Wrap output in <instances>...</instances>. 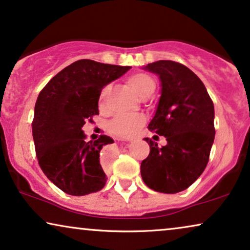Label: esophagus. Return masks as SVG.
<instances>
[{"label":"esophagus","instance_id":"34e87169","mask_svg":"<svg viewBox=\"0 0 250 250\" xmlns=\"http://www.w3.org/2000/svg\"><path fill=\"white\" fill-rule=\"evenodd\" d=\"M116 152H118V151H116V146L114 144L107 145V146H105V147H104V153H105V154L114 155Z\"/></svg>","mask_w":250,"mask_h":250}]
</instances>
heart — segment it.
Segmentation results:
<instances>
[{"label":"heart","mask_w":250,"mask_h":250,"mask_svg":"<svg viewBox=\"0 0 250 250\" xmlns=\"http://www.w3.org/2000/svg\"><path fill=\"white\" fill-rule=\"evenodd\" d=\"M128 85L141 98H147L153 94L155 89V82L151 75L146 73H134L127 79ZM108 92V86H104L99 94V106L104 107L106 95ZM145 123V116L143 114H125L118 115L109 122L108 129L113 135L118 137H132L139 128Z\"/></svg>","instance_id":"obj_1"}]
</instances>
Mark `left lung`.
Listing matches in <instances>:
<instances>
[{"mask_svg":"<svg viewBox=\"0 0 250 250\" xmlns=\"http://www.w3.org/2000/svg\"><path fill=\"white\" fill-rule=\"evenodd\" d=\"M144 69L161 82L148 129L165 136L167 145L159 147L145 138L149 154L142 161V178L149 188L174 194L191 186L208 164L215 138L214 103L201 80L179 62L158 61Z\"/></svg>","mask_w":250,"mask_h":250,"instance_id":"1","label":"left lung"}]
</instances>
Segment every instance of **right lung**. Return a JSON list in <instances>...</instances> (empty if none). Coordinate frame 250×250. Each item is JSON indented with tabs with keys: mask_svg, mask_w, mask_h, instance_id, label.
<instances>
[{
	"mask_svg": "<svg viewBox=\"0 0 250 250\" xmlns=\"http://www.w3.org/2000/svg\"><path fill=\"white\" fill-rule=\"evenodd\" d=\"M130 68L81 59L53 76L40 92L32 123L36 156L46 177L67 194L82 197L105 186L99 155L103 146L114 141L102 135L86 143L82 127L99 114L102 89Z\"/></svg>",
	"mask_w": 250,
	"mask_h": 250,
	"instance_id": "right-lung-1",
	"label": "right lung"
}]
</instances>
